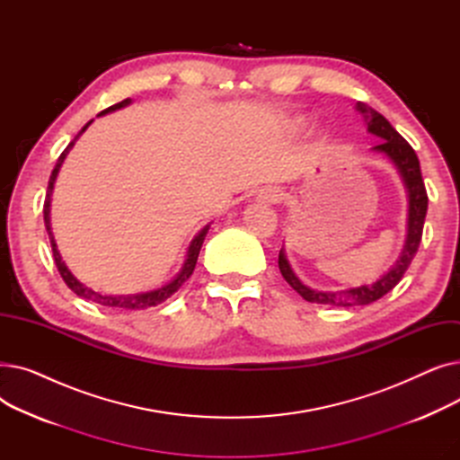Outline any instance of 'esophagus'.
Returning a JSON list of instances; mask_svg holds the SVG:
<instances>
[{
	"mask_svg": "<svg viewBox=\"0 0 460 460\" xmlns=\"http://www.w3.org/2000/svg\"><path fill=\"white\" fill-rule=\"evenodd\" d=\"M257 199L261 203H279L283 199V191L278 186H264L262 190H259Z\"/></svg>",
	"mask_w": 460,
	"mask_h": 460,
	"instance_id": "34e87169",
	"label": "esophagus"
}]
</instances>
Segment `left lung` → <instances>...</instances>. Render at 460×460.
I'll list each match as a JSON object with an SVG mask.
<instances>
[{
	"mask_svg": "<svg viewBox=\"0 0 460 460\" xmlns=\"http://www.w3.org/2000/svg\"><path fill=\"white\" fill-rule=\"evenodd\" d=\"M356 110L364 117L367 132L376 136L380 139L378 145L371 151L384 155L388 158L406 188V198H408V217H406V240L401 255L397 257L394 267L384 272L376 281L369 285H359L343 288V291H317V288L307 287L291 269V264L287 261L285 250L279 252V272L285 278V281L291 285L295 291L307 302L315 304H328V305H340V307H350V305H367L382 298L385 293H390L392 288L401 281L402 274L412 262L420 243H421V233L425 224V214H427V190L421 179V169L416 151L410 147V143L390 125V120L373 108H369L364 102H356Z\"/></svg>",
	"mask_w": 460,
	"mask_h": 460,
	"instance_id": "left-lung-1",
	"label": "left lung"
}]
</instances>
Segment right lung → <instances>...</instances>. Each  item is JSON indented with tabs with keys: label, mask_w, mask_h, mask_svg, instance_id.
Segmentation results:
<instances>
[{
	"label": "right lung",
	"mask_w": 460,
	"mask_h": 460,
	"mask_svg": "<svg viewBox=\"0 0 460 460\" xmlns=\"http://www.w3.org/2000/svg\"><path fill=\"white\" fill-rule=\"evenodd\" d=\"M130 104H132V99H127V101H123V102L113 104V106H110L108 110L101 111L99 117H101V115H106V113H111V111H115V110H120V108H127V106H130ZM91 123H93V120H89V123L76 134V137L66 145V149L61 153V156H59L58 162H56V167H54V172H52V175H50V181H48L46 199H44V226H46V231H48V236H50V244H52V252H54L56 267H58V270H59L63 281L68 285V288H72V291H75L78 296H82V298H85V300H93V302H96V304L108 305V307H115V309H130V311H132V309H134V311H137V309H147V307L158 305V304L165 302L172 295H175V293L179 291V288L182 287V283L191 276L193 269H196V262H198V257H199V252H201V246H203V240H205L208 229H210V224H207L196 236L191 238V243H190V246H188V250H186V259H184V262H182V269L179 270V274H177L172 281H167L165 285H162V287H158V288H153V291L136 293V295H104V293L94 291V288L87 287L85 283H82L75 274H72V272L68 270L65 261L61 259V253H59V250H58L56 238H54V233H52L50 207H52V193H54L56 179H58V175H59V169H61V165H63L66 155L70 153V149L75 147V143H76L78 137L89 128Z\"/></svg>",
	"instance_id": "1"
}]
</instances>
